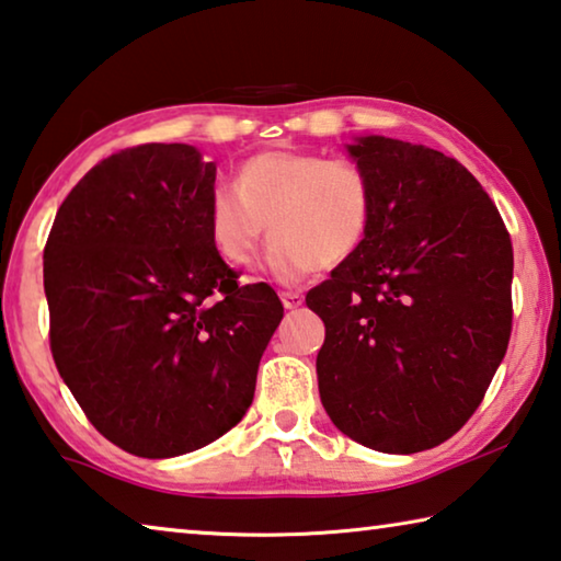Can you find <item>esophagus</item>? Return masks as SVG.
<instances>
[{"label":"esophagus","mask_w":561,"mask_h":561,"mask_svg":"<svg viewBox=\"0 0 561 561\" xmlns=\"http://www.w3.org/2000/svg\"><path fill=\"white\" fill-rule=\"evenodd\" d=\"M280 300H283V306H286L288 310H293V308L302 306V293H298V290H283L280 293Z\"/></svg>","instance_id":"34e87169"}]
</instances>
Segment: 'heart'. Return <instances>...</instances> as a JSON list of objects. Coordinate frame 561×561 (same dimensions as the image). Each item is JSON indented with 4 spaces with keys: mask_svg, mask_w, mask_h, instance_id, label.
<instances>
[{
    "mask_svg": "<svg viewBox=\"0 0 561 561\" xmlns=\"http://www.w3.org/2000/svg\"><path fill=\"white\" fill-rule=\"evenodd\" d=\"M375 214L367 171L323 153L263 151L236 171V191L218 186L206 204V231L228 265H251L273 236L268 271L298 283L320 265L335 268L360 251Z\"/></svg>",
    "mask_w": 561,
    "mask_h": 561,
    "instance_id": "1",
    "label": "heart"
}]
</instances>
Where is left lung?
I'll use <instances>...</instances> for the list:
<instances>
[{"instance_id": "1", "label": "left lung", "mask_w": 561, "mask_h": 561, "mask_svg": "<svg viewBox=\"0 0 561 561\" xmlns=\"http://www.w3.org/2000/svg\"><path fill=\"white\" fill-rule=\"evenodd\" d=\"M347 153L375 214L360 251L306 296L325 323L320 400L355 443L422 453L472 417L507 353L512 241L460 161L388 136Z\"/></svg>"}]
</instances>
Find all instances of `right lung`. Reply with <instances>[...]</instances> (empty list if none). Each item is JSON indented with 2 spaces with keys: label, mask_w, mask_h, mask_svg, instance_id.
Listing matches in <instances>:
<instances>
[{
  "label": "right lung",
  "mask_w": 561,
  "mask_h": 561,
  "mask_svg": "<svg viewBox=\"0 0 561 561\" xmlns=\"http://www.w3.org/2000/svg\"><path fill=\"white\" fill-rule=\"evenodd\" d=\"M214 183L188 144L124 149L71 188L44 248L57 370L136 457L194 453L238 425L283 318L268 283L238 286L210 245Z\"/></svg>",
  "instance_id": "add662e5"
}]
</instances>
